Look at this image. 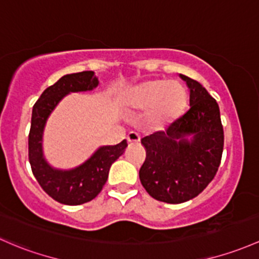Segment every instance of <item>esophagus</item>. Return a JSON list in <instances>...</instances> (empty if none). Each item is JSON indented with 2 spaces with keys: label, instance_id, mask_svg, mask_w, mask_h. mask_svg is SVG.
<instances>
[{
  "label": "esophagus",
  "instance_id": "obj_1",
  "mask_svg": "<svg viewBox=\"0 0 259 259\" xmlns=\"http://www.w3.org/2000/svg\"><path fill=\"white\" fill-rule=\"evenodd\" d=\"M140 141V135L134 132H130L127 134V143H139Z\"/></svg>",
  "mask_w": 259,
  "mask_h": 259
}]
</instances>
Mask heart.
<instances>
[{"mask_svg":"<svg viewBox=\"0 0 259 259\" xmlns=\"http://www.w3.org/2000/svg\"><path fill=\"white\" fill-rule=\"evenodd\" d=\"M186 100V91L181 84L159 79L145 81L125 95V103L129 107H151L150 116L154 121H164L176 116L185 107Z\"/></svg>","mask_w":259,"mask_h":259,"instance_id":"b5f03b06","label":"heart"}]
</instances>
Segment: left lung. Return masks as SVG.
I'll list each match as a JSON object with an SVG mask.
<instances>
[{
  "mask_svg": "<svg viewBox=\"0 0 259 259\" xmlns=\"http://www.w3.org/2000/svg\"><path fill=\"white\" fill-rule=\"evenodd\" d=\"M190 89V109L164 132L141 139L146 159L139 171L155 200L182 203L200 195L216 176L223 151V126L216 100L198 83L180 74ZM194 135L193 140L186 139Z\"/></svg>",
  "mask_w": 259,
  "mask_h": 259,
  "instance_id": "1",
  "label": "left lung"
}]
</instances>
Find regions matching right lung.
Wrapping results in <instances>:
<instances>
[{
	"label": "right lung",
	"instance_id": "right-lung-1",
	"mask_svg": "<svg viewBox=\"0 0 259 259\" xmlns=\"http://www.w3.org/2000/svg\"><path fill=\"white\" fill-rule=\"evenodd\" d=\"M98 83L92 70L64 75L43 92L32 110L28 135V160L32 172L46 194L63 205H81L97 197L107 182L111 164L121 156L127 146L126 140L118 145L103 146L83 165L68 171L52 168L43 157V129L52 110L65 94L92 91Z\"/></svg>",
	"mask_w": 259,
	"mask_h": 259
}]
</instances>
